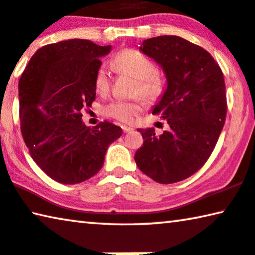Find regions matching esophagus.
<instances>
[{"mask_svg":"<svg viewBox=\"0 0 255 255\" xmlns=\"http://www.w3.org/2000/svg\"><path fill=\"white\" fill-rule=\"evenodd\" d=\"M122 128H123V132L124 133H128V132H131L133 128H130V127H127V125H123L122 127Z\"/></svg>","mask_w":255,"mask_h":255,"instance_id":"obj_1","label":"esophagus"}]
</instances>
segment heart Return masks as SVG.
<instances>
[{
  "mask_svg": "<svg viewBox=\"0 0 255 255\" xmlns=\"http://www.w3.org/2000/svg\"><path fill=\"white\" fill-rule=\"evenodd\" d=\"M113 67L121 74H128L136 80L135 93L149 100H155L162 95L164 81L149 58L138 50L125 49L119 52L113 59ZM109 74L105 66L97 70L95 77V88L98 93H106L109 89ZM141 111L138 103L117 100L106 107V113L114 119L125 123H131Z\"/></svg>",
  "mask_w": 255,
  "mask_h": 255,
  "instance_id": "obj_1",
  "label": "heart"
}]
</instances>
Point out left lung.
Wrapping results in <instances>:
<instances>
[{
  "instance_id": "8db88e82",
  "label": "left lung",
  "mask_w": 255,
  "mask_h": 255,
  "mask_svg": "<svg viewBox=\"0 0 255 255\" xmlns=\"http://www.w3.org/2000/svg\"><path fill=\"white\" fill-rule=\"evenodd\" d=\"M139 50L163 69L166 88L152 114L167 120L170 130L138 128L143 146L136 166L163 185L185 180L212 154L226 121V87L219 65L201 46L174 35L144 40Z\"/></svg>"
}]
</instances>
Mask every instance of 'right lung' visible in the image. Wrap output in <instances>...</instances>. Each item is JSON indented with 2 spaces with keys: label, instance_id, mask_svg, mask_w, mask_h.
Instances as JSON below:
<instances>
[{
  "label": "right lung",
  "instance_id": "obj_1",
  "mask_svg": "<svg viewBox=\"0 0 255 255\" xmlns=\"http://www.w3.org/2000/svg\"><path fill=\"white\" fill-rule=\"evenodd\" d=\"M112 45L73 38L38 49L19 81V113L34 162L65 185L83 182L103 167L109 144L122 128L82 121L81 109L96 99L95 77Z\"/></svg>",
  "mask_w": 255,
  "mask_h": 255
}]
</instances>
